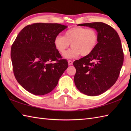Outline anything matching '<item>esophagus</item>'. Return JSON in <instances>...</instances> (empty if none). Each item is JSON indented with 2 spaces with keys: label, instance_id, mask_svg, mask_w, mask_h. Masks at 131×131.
<instances>
[{
  "label": "esophagus",
  "instance_id": "obj_1",
  "mask_svg": "<svg viewBox=\"0 0 131 131\" xmlns=\"http://www.w3.org/2000/svg\"><path fill=\"white\" fill-rule=\"evenodd\" d=\"M68 64L69 65H71L73 64V61L71 60H68Z\"/></svg>",
  "mask_w": 131,
  "mask_h": 131
}]
</instances>
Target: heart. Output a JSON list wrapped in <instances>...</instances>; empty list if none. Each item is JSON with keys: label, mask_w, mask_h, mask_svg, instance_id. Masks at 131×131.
<instances>
[{"label": "heart", "mask_w": 131, "mask_h": 131, "mask_svg": "<svg viewBox=\"0 0 131 131\" xmlns=\"http://www.w3.org/2000/svg\"><path fill=\"white\" fill-rule=\"evenodd\" d=\"M99 35L95 30L83 27H75L68 30L64 37L57 35L54 39L55 48L61 53L65 52L71 44V48L63 54L65 58L87 56L92 52L98 44Z\"/></svg>", "instance_id": "heart-1"}]
</instances>
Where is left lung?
<instances>
[{
  "label": "left lung",
  "mask_w": 131,
  "mask_h": 131,
  "mask_svg": "<svg viewBox=\"0 0 131 131\" xmlns=\"http://www.w3.org/2000/svg\"><path fill=\"white\" fill-rule=\"evenodd\" d=\"M78 25L95 29L99 42L90 54L74 62L76 69L75 84L82 93L98 96L112 87L119 77L124 60L121 39L112 27L105 23Z\"/></svg>",
  "instance_id": "8db88e82"
}]
</instances>
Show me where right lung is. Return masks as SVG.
Returning a JSON list of instances; mask_svg holds the SVG:
<instances>
[{
  "label": "right lung",
  "instance_id": "add662e5",
  "mask_svg": "<svg viewBox=\"0 0 131 131\" xmlns=\"http://www.w3.org/2000/svg\"><path fill=\"white\" fill-rule=\"evenodd\" d=\"M67 26L36 23L19 32L10 51L13 70L17 81L35 95H44L56 87L68 67L66 60L54 44V39Z\"/></svg>",
  "mask_w": 131,
  "mask_h": 131
}]
</instances>
